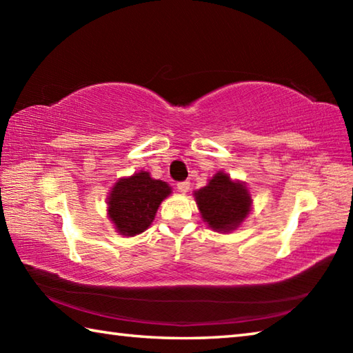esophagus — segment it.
Wrapping results in <instances>:
<instances>
[{"mask_svg": "<svg viewBox=\"0 0 353 353\" xmlns=\"http://www.w3.org/2000/svg\"><path fill=\"white\" fill-rule=\"evenodd\" d=\"M190 190V182H179L177 183V191L181 194H187Z\"/></svg>", "mask_w": 353, "mask_h": 353, "instance_id": "esophagus-1", "label": "esophagus"}]
</instances>
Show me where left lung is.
<instances>
[{
  "mask_svg": "<svg viewBox=\"0 0 353 353\" xmlns=\"http://www.w3.org/2000/svg\"><path fill=\"white\" fill-rule=\"evenodd\" d=\"M194 201L201 218L212 230L229 234L236 230L252 210V196L246 182L218 171L205 187L196 190Z\"/></svg>",
  "mask_w": 353,
  "mask_h": 353,
  "instance_id": "obj_1",
  "label": "left lung"
}]
</instances>
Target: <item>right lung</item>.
<instances>
[{
	"instance_id": "1",
	"label": "right lung",
	"mask_w": 353,
	"mask_h": 353,
	"mask_svg": "<svg viewBox=\"0 0 353 353\" xmlns=\"http://www.w3.org/2000/svg\"><path fill=\"white\" fill-rule=\"evenodd\" d=\"M172 193L168 183L148 171L119 177L107 196V216L118 235L135 236L152 224L162 201Z\"/></svg>"
}]
</instances>
